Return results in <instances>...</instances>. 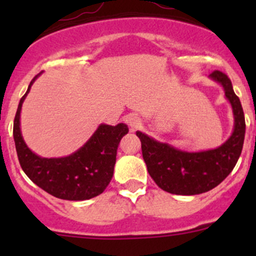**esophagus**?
Returning a JSON list of instances; mask_svg holds the SVG:
<instances>
[{
    "mask_svg": "<svg viewBox=\"0 0 256 256\" xmlns=\"http://www.w3.org/2000/svg\"><path fill=\"white\" fill-rule=\"evenodd\" d=\"M125 122L130 126L131 131H135L136 128H138V125H140L141 121H140V118H138V115H135V114H128V115L125 116Z\"/></svg>",
    "mask_w": 256,
    "mask_h": 256,
    "instance_id": "1",
    "label": "esophagus"
}]
</instances>
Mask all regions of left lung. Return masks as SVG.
<instances>
[{"label":"left lung","mask_w":256,"mask_h":256,"mask_svg":"<svg viewBox=\"0 0 256 256\" xmlns=\"http://www.w3.org/2000/svg\"><path fill=\"white\" fill-rule=\"evenodd\" d=\"M209 78L223 86L233 109L234 128L226 142L216 148L188 152L136 131L150 176L161 190L172 194L193 196L213 190L233 171L242 154L245 118L239 98L224 73L214 70Z\"/></svg>","instance_id":"left-lung-1"}]
</instances>
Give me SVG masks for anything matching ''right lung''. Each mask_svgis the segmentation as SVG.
Listing matches in <instances>:
<instances>
[{
    "mask_svg": "<svg viewBox=\"0 0 256 256\" xmlns=\"http://www.w3.org/2000/svg\"><path fill=\"white\" fill-rule=\"evenodd\" d=\"M36 76L20 99L14 122V138L22 170L33 183L56 198L85 200L102 194L112 180L116 152L122 136L128 132L125 124H102L79 150L66 157L46 158L36 154L20 132V109Z\"/></svg>",
    "mask_w": 256,
    "mask_h": 256,
    "instance_id": "obj_1",
    "label": "right lung"
}]
</instances>
